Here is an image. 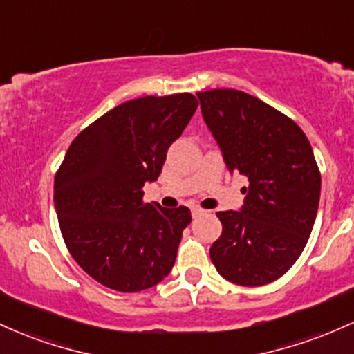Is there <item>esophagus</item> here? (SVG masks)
I'll use <instances>...</instances> for the list:
<instances>
[{
  "instance_id": "1",
  "label": "esophagus",
  "mask_w": 354,
  "mask_h": 354,
  "mask_svg": "<svg viewBox=\"0 0 354 354\" xmlns=\"http://www.w3.org/2000/svg\"><path fill=\"white\" fill-rule=\"evenodd\" d=\"M205 213H206V211L201 209V208H191V216H193V218L201 216V214H205Z\"/></svg>"
}]
</instances>
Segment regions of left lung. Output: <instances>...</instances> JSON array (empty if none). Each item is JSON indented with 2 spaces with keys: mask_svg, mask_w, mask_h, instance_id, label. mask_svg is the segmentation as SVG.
Masks as SVG:
<instances>
[{
  "mask_svg": "<svg viewBox=\"0 0 354 354\" xmlns=\"http://www.w3.org/2000/svg\"><path fill=\"white\" fill-rule=\"evenodd\" d=\"M196 96L226 168L250 183L241 209L216 213L223 233L211 261L234 284L273 283L303 253L318 213L321 174L310 141L293 120L248 93Z\"/></svg>",
  "mask_w": 354,
  "mask_h": 354,
  "instance_id": "left-lung-1",
  "label": "left lung"
}]
</instances>
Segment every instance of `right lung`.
<instances>
[{
  "instance_id": "add662e5",
  "label": "right lung",
  "mask_w": 354,
  "mask_h": 354,
  "mask_svg": "<svg viewBox=\"0 0 354 354\" xmlns=\"http://www.w3.org/2000/svg\"><path fill=\"white\" fill-rule=\"evenodd\" d=\"M196 108L189 93L126 101L83 129L64 154L55 176L61 234L103 286L136 293L171 271L191 213L145 203L143 186L158 180Z\"/></svg>"
}]
</instances>
